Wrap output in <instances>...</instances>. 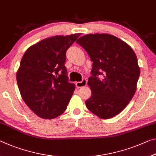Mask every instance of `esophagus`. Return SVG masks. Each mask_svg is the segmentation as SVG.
<instances>
[{
    "label": "esophagus",
    "mask_w": 156,
    "mask_h": 156,
    "mask_svg": "<svg viewBox=\"0 0 156 156\" xmlns=\"http://www.w3.org/2000/svg\"><path fill=\"white\" fill-rule=\"evenodd\" d=\"M86 84H87V81L86 80H83L81 81H77L76 83V88H81V87H83V86H86Z\"/></svg>",
    "instance_id": "esophagus-1"
}]
</instances>
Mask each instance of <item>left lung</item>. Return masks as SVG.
<instances>
[{
    "label": "left lung",
    "instance_id": "8db88e82",
    "mask_svg": "<svg viewBox=\"0 0 156 156\" xmlns=\"http://www.w3.org/2000/svg\"><path fill=\"white\" fill-rule=\"evenodd\" d=\"M76 42L93 61L88 81L91 96L86 101V107L102 119L116 116L136 92L140 68L135 53L126 42L107 33L83 35ZM100 74L101 80L97 77Z\"/></svg>",
    "mask_w": 156,
    "mask_h": 156
}]
</instances>
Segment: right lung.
<instances>
[{
    "mask_svg": "<svg viewBox=\"0 0 156 156\" xmlns=\"http://www.w3.org/2000/svg\"><path fill=\"white\" fill-rule=\"evenodd\" d=\"M80 35L45 38L28 48L21 58L16 72L20 94L40 118H56L67 109L75 85L68 81L66 54Z\"/></svg>",
    "mask_w": 156,
    "mask_h": 156,
    "instance_id": "obj_1",
    "label": "right lung"
}]
</instances>
